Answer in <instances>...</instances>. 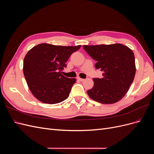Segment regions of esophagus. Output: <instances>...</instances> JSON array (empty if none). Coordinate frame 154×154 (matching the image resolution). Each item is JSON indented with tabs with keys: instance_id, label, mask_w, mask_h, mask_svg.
<instances>
[{
	"instance_id": "1",
	"label": "esophagus",
	"mask_w": 154,
	"mask_h": 154,
	"mask_svg": "<svg viewBox=\"0 0 154 154\" xmlns=\"http://www.w3.org/2000/svg\"><path fill=\"white\" fill-rule=\"evenodd\" d=\"M78 80H80V82H83V81H84V80H85V79H83V78H80V77H78Z\"/></svg>"
}]
</instances>
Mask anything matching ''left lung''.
<instances>
[{
	"instance_id": "8db88e82",
	"label": "left lung",
	"mask_w": 154,
	"mask_h": 154,
	"mask_svg": "<svg viewBox=\"0 0 154 154\" xmlns=\"http://www.w3.org/2000/svg\"><path fill=\"white\" fill-rule=\"evenodd\" d=\"M83 49L97 62L96 69L103 78H93L94 86L87 91L91 98L103 104H112L126 94L136 74L133 51L120 44L83 45Z\"/></svg>"
}]
</instances>
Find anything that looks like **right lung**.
Listing matches in <instances>:
<instances>
[{
	"label": "right lung",
	"instance_id": "right-lung-1",
	"mask_svg": "<svg viewBox=\"0 0 154 154\" xmlns=\"http://www.w3.org/2000/svg\"><path fill=\"white\" fill-rule=\"evenodd\" d=\"M81 45L38 44L28 51L24 60V77L32 94L44 103L56 104L66 100L76 80L63 76L71 54Z\"/></svg>",
	"mask_w": 154,
	"mask_h": 154
}]
</instances>
